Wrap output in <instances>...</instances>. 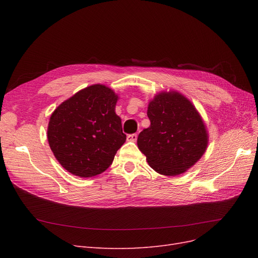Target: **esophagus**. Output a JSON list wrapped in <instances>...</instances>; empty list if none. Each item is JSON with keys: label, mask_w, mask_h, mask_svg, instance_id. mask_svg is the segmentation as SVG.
Segmentation results:
<instances>
[{"label": "esophagus", "mask_w": 258, "mask_h": 258, "mask_svg": "<svg viewBox=\"0 0 258 258\" xmlns=\"http://www.w3.org/2000/svg\"><path fill=\"white\" fill-rule=\"evenodd\" d=\"M138 139V135L137 134H132V135H128L127 136V140L128 141H131V142H136Z\"/></svg>", "instance_id": "esophagus-1"}]
</instances>
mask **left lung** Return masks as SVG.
Listing matches in <instances>:
<instances>
[{
    "instance_id": "left-lung-1",
    "label": "left lung",
    "mask_w": 258,
    "mask_h": 258,
    "mask_svg": "<svg viewBox=\"0 0 258 258\" xmlns=\"http://www.w3.org/2000/svg\"><path fill=\"white\" fill-rule=\"evenodd\" d=\"M151 126L140 132L138 146L148 165L163 175H177L204 155L208 134L196 108L178 92H162L147 108Z\"/></svg>"
}]
</instances>
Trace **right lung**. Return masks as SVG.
Instances as JSON below:
<instances>
[{"label": "right lung", "instance_id": "add662e5", "mask_svg": "<svg viewBox=\"0 0 258 258\" xmlns=\"http://www.w3.org/2000/svg\"><path fill=\"white\" fill-rule=\"evenodd\" d=\"M117 96L92 85L61 103L50 116L47 138L54 157L69 172L91 177L112 165L126 141L115 113Z\"/></svg>", "mask_w": 258, "mask_h": 258}]
</instances>
